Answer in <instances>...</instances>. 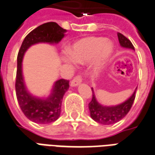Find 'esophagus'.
I'll list each match as a JSON object with an SVG mask.
<instances>
[{
  "mask_svg": "<svg viewBox=\"0 0 155 155\" xmlns=\"http://www.w3.org/2000/svg\"><path fill=\"white\" fill-rule=\"evenodd\" d=\"M82 82V78L81 76H76V77H74L73 80L71 82V87H75L78 86Z\"/></svg>",
  "mask_w": 155,
  "mask_h": 155,
  "instance_id": "esophagus-1",
  "label": "esophagus"
}]
</instances>
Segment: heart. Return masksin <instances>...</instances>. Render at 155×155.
<instances>
[{"instance_id":"obj_1","label":"heart","mask_w":155,"mask_h":155,"mask_svg":"<svg viewBox=\"0 0 155 155\" xmlns=\"http://www.w3.org/2000/svg\"><path fill=\"white\" fill-rule=\"evenodd\" d=\"M69 56H64L62 61L66 65L73 62L85 64L93 61V70L102 71L114 52V44L104 37L89 36L74 42L67 48Z\"/></svg>"}]
</instances>
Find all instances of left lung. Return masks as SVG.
<instances>
[{
    "mask_svg": "<svg viewBox=\"0 0 155 155\" xmlns=\"http://www.w3.org/2000/svg\"><path fill=\"white\" fill-rule=\"evenodd\" d=\"M117 37H118L119 42L121 48L131 49L135 51L134 46L132 45L131 42L123 34L117 33ZM91 89L93 92V97L92 100L89 104V109L91 118L100 124L111 125L121 121L130 111L136 98V92L137 88H136L135 91L133 92L130 98H127L123 103L117 104V105H114V106H105V105L99 104L96 98L94 89L92 88Z\"/></svg>",
    "mask_w": 155,
    "mask_h": 155,
    "instance_id": "8db88e82",
    "label": "left lung"
}]
</instances>
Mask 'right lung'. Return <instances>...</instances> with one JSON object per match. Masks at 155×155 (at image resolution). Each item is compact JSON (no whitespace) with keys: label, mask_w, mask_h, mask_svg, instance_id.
<instances>
[{"label":"right lung","mask_w":155,"mask_h":155,"mask_svg":"<svg viewBox=\"0 0 155 155\" xmlns=\"http://www.w3.org/2000/svg\"><path fill=\"white\" fill-rule=\"evenodd\" d=\"M66 29L55 22L39 25L25 37L18 53L15 81L17 100L27 118L38 124H48L59 118L63 96L69 89V81L60 79L54 82L48 96H35L29 92L25 84L23 74V58L31 46L38 43L57 44L66 36Z\"/></svg>","instance_id":"right-lung-1"}]
</instances>
